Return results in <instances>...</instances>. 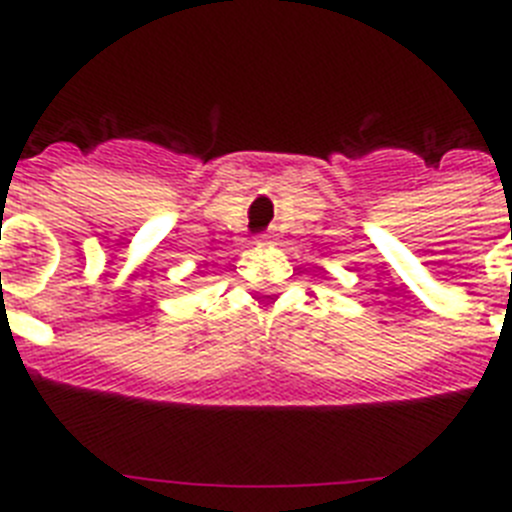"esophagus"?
Masks as SVG:
<instances>
[{
	"mask_svg": "<svg viewBox=\"0 0 512 512\" xmlns=\"http://www.w3.org/2000/svg\"><path fill=\"white\" fill-rule=\"evenodd\" d=\"M256 243H259V246H266V243H271V235L269 233L256 235Z\"/></svg>",
	"mask_w": 512,
	"mask_h": 512,
	"instance_id": "obj_1",
	"label": "esophagus"
}]
</instances>
